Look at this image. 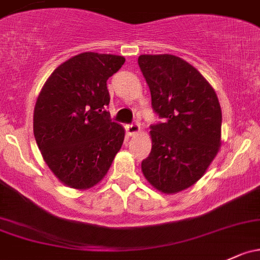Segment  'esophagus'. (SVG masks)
I'll return each instance as SVG.
<instances>
[{
  "label": "esophagus",
  "instance_id": "34e87169",
  "mask_svg": "<svg viewBox=\"0 0 260 260\" xmlns=\"http://www.w3.org/2000/svg\"><path fill=\"white\" fill-rule=\"evenodd\" d=\"M125 129H126V133L129 134L130 136H133L140 131V126H139L138 124H130V125H126V127H125Z\"/></svg>",
  "mask_w": 260,
  "mask_h": 260
}]
</instances>
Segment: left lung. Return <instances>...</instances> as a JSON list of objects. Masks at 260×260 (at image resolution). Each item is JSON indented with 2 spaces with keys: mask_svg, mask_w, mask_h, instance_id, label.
Listing matches in <instances>:
<instances>
[{
  "mask_svg": "<svg viewBox=\"0 0 260 260\" xmlns=\"http://www.w3.org/2000/svg\"><path fill=\"white\" fill-rule=\"evenodd\" d=\"M162 122L151 125L152 147L141 162L145 178L162 193L197 182L219 151L222 110L216 91L194 67L172 54L138 59Z\"/></svg>",
  "mask_w": 260,
  "mask_h": 260,
  "instance_id": "obj_1",
  "label": "left lung"
}]
</instances>
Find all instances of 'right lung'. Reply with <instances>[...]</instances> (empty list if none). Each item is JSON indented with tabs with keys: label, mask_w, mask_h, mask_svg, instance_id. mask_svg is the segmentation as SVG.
Returning a JSON list of instances; mask_svg holds the SVG:
<instances>
[{
	"label": "right lung",
	"mask_w": 260,
	"mask_h": 260,
	"mask_svg": "<svg viewBox=\"0 0 260 260\" xmlns=\"http://www.w3.org/2000/svg\"><path fill=\"white\" fill-rule=\"evenodd\" d=\"M125 58L85 52L60 64L37 98L33 134L43 160L66 186L88 189L108 174L125 130L109 119L107 80Z\"/></svg>",
	"instance_id": "1"
}]
</instances>
